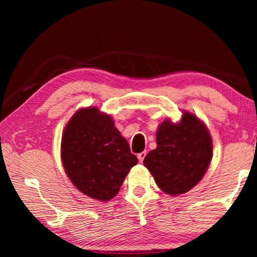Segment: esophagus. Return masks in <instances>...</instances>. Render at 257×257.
<instances>
[{
    "label": "esophagus",
    "instance_id": "obj_1",
    "mask_svg": "<svg viewBox=\"0 0 257 257\" xmlns=\"http://www.w3.org/2000/svg\"><path fill=\"white\" fill-rule=\"evenodd\" d=\"M145 156H146V152H142V153H139L137 155L139 162H143V161H144V159H145Z\"/></svg>",
    "mask_w": 257,
    "mask_h": 257
}]
</instances>
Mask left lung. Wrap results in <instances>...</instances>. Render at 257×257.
Segmentation results:
<instances>
[{
  "mask_svg": "<svg viewBox=\"0 0 257 257\" xmlns=\"http://www.w3.org/2000/svg\"><path fill=\"white\" fill-rule=\"evenodd\" d=\"M156 144L145 156L144 165L164 193L185 194L205 175L212 159V139L195 114L184 112L178 123L163 121L156 133Z\"/></svg>",
  "mask_w": 257,
  "mask_h": 257,
  "instance_id": "1",
  "label": "left lung"
}]
</instances>
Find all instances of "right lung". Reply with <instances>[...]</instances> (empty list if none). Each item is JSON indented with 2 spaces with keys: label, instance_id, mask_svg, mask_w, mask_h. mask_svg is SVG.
<instances>
[{
  "label": "right lung",
  "instance_id": "right-lung-1",
  "mask_svg": "<svg viewBox=\"0 0 257 257\" xmlns=\"http://www.w3.org/2000/svg\"><path fill=\"white\" fill-rule=\"evenodd\" d=\"M61 159L69 179L82 194L110 201L138 160L112 118L97 107L78 110L64 128Z\"/></svg>",
  "mask_w": 257,
  "mask_h": 257
}]
</instances>
